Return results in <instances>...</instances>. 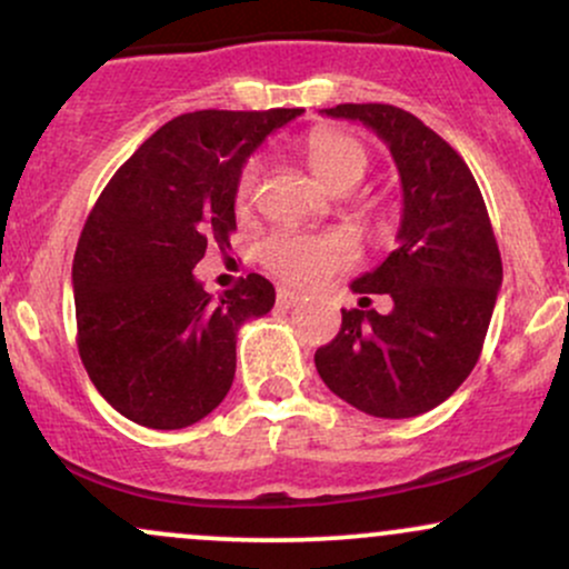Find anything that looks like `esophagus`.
<instances>
[{
	"mask_svg": "<svg viewBox=\"0 0 569 569\" xmlns=\"http://www.w3.org/2000/svg\"><path fill=\"white\" fill-rule=\"evenodd\" d=\"M302 302V293L291 291V289H278V305L280 307H297Z\"/></svg>",
	"mask_w": 569,
	"mask_h": 569,
	"instance_id": "obj_1",
	"label": "esophagus"
}]
</instances>
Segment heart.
Segmentation results:
<instances>
[{"mask_svg":"<svg viewBox=\"0 0 569 569\" xmlns=\"http://www.w3.org/2000/svg\"><path fill=\"white\" fill-rule=\"evenodd\" d=\"M305 154L312 173L331 189L358 184L369 162L363 143L348 133H339V130H312L305 141ZM257 181L259 162L248 160L240 168L238 184H234L238 206H246L253 198ZM257 257L278 278L299 286H312L331 272L352 264L356 246L342 232H307L283 227V230L267 234L257 248Z\"/></svg>","mask_w":569,"mask_h":569,"instance_id":"1","label":"heart"}]
</instances>
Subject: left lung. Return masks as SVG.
Masks as SVG:
<instances>
[{
	"label": "left lung",
	"mask_w": 569,
	"mask_h": 569,
	"mask_svg": "<svg viewBox=\"0 0 569 569\" xmlns=\"http://www.w3.org/2000/svg\"><path fill=\"white\" fill-rule=\"evenodd\" d=\"M326 117L363 122L388 143L401 176L398 248L350 283L390 293L393 310H342L316 369L350 407L385 420L447 401L479 361L502 283L485 198L466 160L426 122L390 103H339Z\"/></svg>",
	"instance_id": "8db88e82"
}]
</instances>
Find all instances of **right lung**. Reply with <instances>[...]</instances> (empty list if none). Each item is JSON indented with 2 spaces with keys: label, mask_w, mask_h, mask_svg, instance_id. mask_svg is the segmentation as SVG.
Masks as SVG:
<instances>
[{
  "label": "right lung",
  "mask_w": 569,
  "mask_h": 569,
  "mask_svg": "<svg viewBox=\"0 0 569 569\" xmlns=\"http://www.w3.org/2000/svg\"><path fill=\"white\" fill-rule=\"evenodd\" d=\"M302 109L181 114L136 149L84 221L71 283L77 348L96 390L143 428L194 426L234 380L240 326L276 305L257 272L219 299L192 276L230 246L248 154Z\"/></svg>",
  "instance_id": "obj_1"
}]
</instances>
